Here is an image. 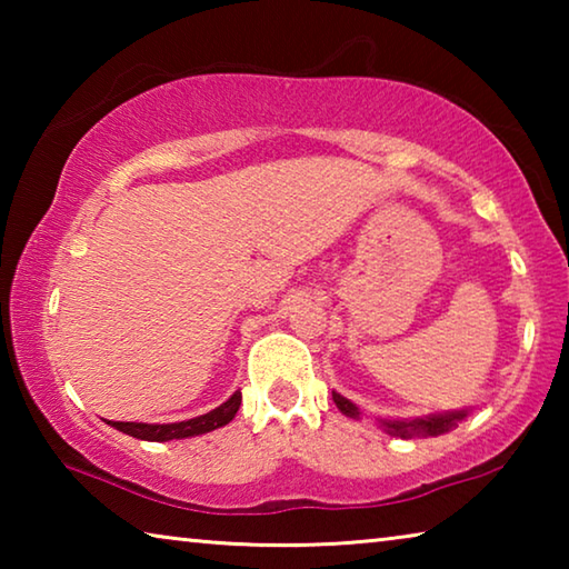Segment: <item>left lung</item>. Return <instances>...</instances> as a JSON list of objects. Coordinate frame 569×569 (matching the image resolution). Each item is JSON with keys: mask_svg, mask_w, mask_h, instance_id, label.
Returning <instances> with one entry per match:
<instances>
[{"mask_svg": "<svg viewBox=\"0 0 569 569\" xmlns=\"http://www.w3.org/2000/svg\"><path fill=\"white\" fill-rule=\"evenodd\" d=\"M333 401L339 407L341 413H346L349 419H361V409L356 407L351 399L341 397L339 391H333ZM469 409H451V411H437V413H427V417H413V419H377L379 427L387 431L391 437H401V439H413V437H441L447 431L457 429L459 421L467 419Z\"/></svg>", "mask_w": 569, "mask_h": 569, "instance_id": "1", "label": "left lung"}]
</instances>
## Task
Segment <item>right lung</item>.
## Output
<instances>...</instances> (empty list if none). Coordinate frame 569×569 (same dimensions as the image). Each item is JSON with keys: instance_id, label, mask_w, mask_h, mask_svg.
<instances>
[{"instance_id": "right-lung-1", "label": "right lung", "mask_w": 569, "mask_h": 569, "mask_svg": "<svg viewBox=\"0 0 569 569\" xmlns=\"http://www.w3.org/2000/svg\"><path fill=\"white\" fill-rule=\"evenodd\" d=\"M240 391H236L228 401L220 403L213 411L200 413V417H192L188 421H176V423H142V421H108L122 435H130L142 441H170V439H188V437H200L208 435V431L226 427L228 421H233L240 407Z\"/></svg>"}]
</instances>
